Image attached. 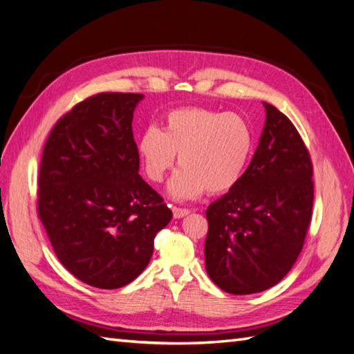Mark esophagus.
<instances>
[{
    "instance_id": "obj_1",
    "label": "esophagus",
    "mask_w": 354,
    "mask_h": 354,
    "mask_svg": "<svg viewBox=\"0 0 354 354\" xmlns=\"http://www.w3.org/2000/svg\"><path fill=\"white\" fill-rule=\"evenodd\" d=\"M171 211H174V217H175V218H183V217L190 214V209H187V208L174 207V208H171Z\"/></svg>"
}]
</instances>
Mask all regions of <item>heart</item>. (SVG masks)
<instances>
[{"label": "heart", "mask_w": 354, "mask_h": 354, "mask_svg": "<svg viewBox=\"0 0 354 354\" xmlns=\"http://www.w3.org/2000/svg\"><path fill=\"white\" fill-rule=\"evenodd\" d=\"M253 147V128L243 116L202 106L169 111L164 129L146 128L138 140L145 175L152 183H161L179 155L183 167L167 185L175 201H192L207 190L231 192L248 169Z\"/></svg>", "instance_id": "b5f03b06"}]
</instances>
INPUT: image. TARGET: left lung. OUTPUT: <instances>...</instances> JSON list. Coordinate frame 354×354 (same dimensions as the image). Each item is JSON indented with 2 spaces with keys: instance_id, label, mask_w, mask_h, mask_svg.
<instances>
[{
  "instance_id": "obj_1",
  "label": "left lung",
  "mask_w": 354,
  "mask_h": 354,
  "mask_svg": "<svg viewBox=\"0 0 354 354\" xmlns=\"http://www.w3.org/2000/svg\"><path fill=\"white\" fill-rule=\"evenodd\" d=\"M267 119L240 183L207 209V273L245 295L288 274L305 243L314 205L312 161L292 122L264 102Z\"/></svg>"
}]
</instances>
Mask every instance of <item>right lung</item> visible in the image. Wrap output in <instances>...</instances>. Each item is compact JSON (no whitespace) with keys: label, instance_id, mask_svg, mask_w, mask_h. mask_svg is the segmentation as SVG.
I'll return each instance as SVG.
<instances>
[{"label":"right lung","instance_id":"add662e5","mask_svg":"<svg viewBox=\"0 0 354 354\" xmlns=\"http://www.w3.org/2000/svg\"><path fill=\"white\" fill-rule=\"evenodd\" d=\"M143 97L90 96L59 119L44 147L39 218L62 264L95 288L133 282L171 220L162 197L138 175L133 116Z\"/></svg>","mask_w":354,"mask_h":354}]
</instances>
